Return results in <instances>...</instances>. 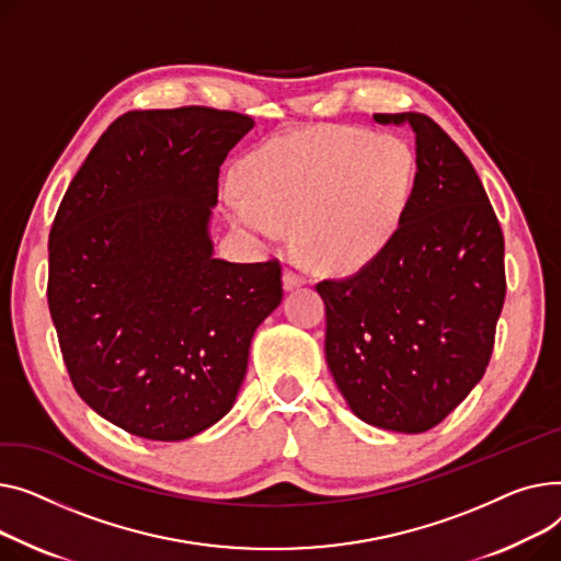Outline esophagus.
Masks as SVG:
<instances>
[{"label":"esophagus","mask_w":561,"mask_h":561,"mask_svg":"<svg viewBox=\"0 0 561 561\" xmlns=\"http://www.w3.org/2000/svg\"><path fill=\"white\" fill-rule=\"evenodd\" d=\"M304 283H306V278L299 272H294V270H285L283 272V287H285V291H291L296 287H301Z\"/></svg>","instance_id":"1"}]
</instances>
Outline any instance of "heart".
I'll return each mask as SVG.
<instances>
[{"label":"heart","mask_w":561,"mask_h":561,"mask_svg":"<svg viewBox=\"0 0 561 561\" xmlns=\"http://www.w3.org/2000/svg\"><path fill=\"white\" fill-rule=\"evenodd\" d=\"M416 160L397 136L348 126L287 134L242 164L247 194L228 192V219L274 244L299 224L306 255L325 270L378 257L410 206Z\"/></svg>","instance_id":"obj_1"}]
</instances>
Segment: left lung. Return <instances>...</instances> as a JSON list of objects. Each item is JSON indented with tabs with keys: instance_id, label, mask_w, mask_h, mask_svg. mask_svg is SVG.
<instances>
[{
	"instance_id": "left-lung-1",
	"label": "left lung",
	"mask_w": 561,
	"mask_h": 561,
	"mask_svg": "<svg viewBox=\"0 0 561 561\" xmlns=\"http://www.w3.org/2000/svg\"><path fill=\"white\" fill-rule=\"evenodd\" d=\"M374 117L412 128L414 187L389 247L357 274L317 285L325 362L357 419L419 435L484 376L505 301V242L473 164L437 122Z\"/></svg>"
}]
</instances>
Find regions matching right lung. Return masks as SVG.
Listing matches in <instances>:
<instances>
[{
    "mask_svg": "<svg viewBox=\"0 0 561 561\" xmlns=\"http://www.w3.org/2000/svg\"><path fill=\"white\" fill-rule=\"evenodd\" d=\"M249 115L130 111L88 153L49 233L47 301L79 397L122 431L183 442L233 408L280 265L215 257L219 168Z\"/></svg>",
    "mask_w": 561,
    "mask_h": 561,
    "instance_id": "add662e5",
    "label": "right lung"
}]
</instances>
